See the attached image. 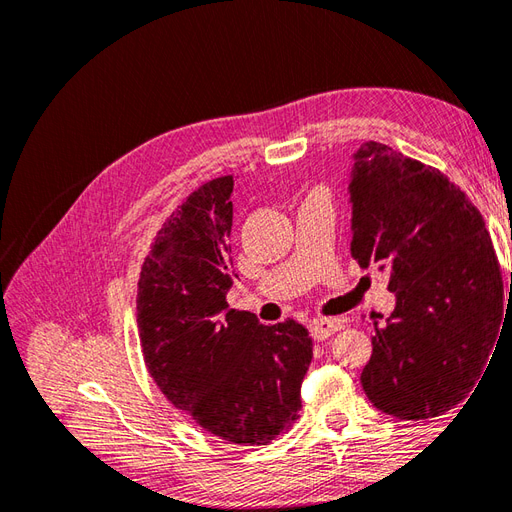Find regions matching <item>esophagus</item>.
I'll return each instance as SVG.
<instances>
[{"label":"esophagus","mask_w":512,"mask_h":512,"mask_svg":"<svg viewBox=\"0 0 512 512\" xmlns=\"http://www.w3.org/2000/svg\"><path fill=\"white\" fill-rule=\"evenodd\" d=\"M309 329H312L314 339L322 342V339H327V337L335 335L337 331H342L344 329V320H339V318H320V320H314L312 324H309Z\"/></svg>","instance_id":"1"}]
</instances>
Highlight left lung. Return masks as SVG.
I'll list each match as a JSON object with an SVG mask.
<instances>
[{
  "instance_id": "8db88e82",
  "label": "left lung",
  "mask_w": 512,
  "mask_h": 512,
  "mask_svg": "<svg viewBox=\"0 0 512 512\" xmlns=\"http://www.w3.org/2000/svg\"><path fill=\"white\" fill-rule=\"evenodd\" d=\"M350 200L352 258L389 269L397 294L391 318L374 324L363 389L404 421L440 416L487 369L504 316L502 269L483 215L438 168L376 141L354 153Z\"/></svg>"
}]
</instances>
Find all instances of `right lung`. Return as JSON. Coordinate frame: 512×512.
<instances>
[{"instance_id": "right-lung-1", "label": "right lung", "mask_w": 512, "mask_h": 512, "mask_svg": "<svg viewBox=\"0 0 512 512\" xmlns=\"http://www.w3.org/2000/svg\"><path fill=\"white\" fill-rule=\"evenodd\" d=\"M232 175L205 181L149 245L136 324L149 376L170 404L220 440L260 446L301 410L312 337L297 320L262 327L228 309Z\"/></svg>"}]
</instances>
